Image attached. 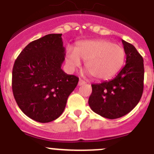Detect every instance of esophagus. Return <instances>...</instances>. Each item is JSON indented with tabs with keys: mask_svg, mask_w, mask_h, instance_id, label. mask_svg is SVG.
Masks as SVG:
<instances>
[{
	"mask_svg": "<svg viewBox=\"0 0 154 154\" xmlns=\"http://www.w3.org/2000/svg\"><path fill=\"white\" fill-rule=\"evenodd\" d=\"M85 83H86V82L84 81V80H81V79H80V80H79L78 82V85L79 86H83V85H84Z\"/></svg>",
	"mask_w": 154,
	"mask_h": 154,
	"instance_id": "esophagus-1",
	"label": "esophagus"
}]
</instances>
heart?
Returning <instances> with one entry per match:
<instances>
[{
  "mask_svg": "<svg viewBox=\"0 0 154 154\" xmlns=\"http://www.w3.org/2000/svg\"><path fill=\"white\" fill-rule=\"evenodd\" d=\"M85 61V69L96 80H107L123 68L126 52L122 46L106 40L79 43L74 50L68 49L65 62L70 70H74Z\"/></svg>",
  "mask_w": 154,
  "mask_h": 154,
  "instance_id": "heart-1",
  "label": "heart"
}]
</instances>
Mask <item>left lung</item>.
Wrapping results in <instances>:
<instances>
[{
	"label": "left lung",
	"instance_id": "obj_1",
	"mask_svg": "<svg viewBox=\"0 0 154 154\" xmlns=\"http://www.w3.org/2000/svg\"><path fill=\"white\" fill-rule=\"evenodd\" d=\"M126 65L116 77L92 84L89 105L95 113L107 119L123 117L139 102L144 89V60L132 44L122 40Z\"/></svg>",
	"mask_w": 154,
	"mask_h": 154
}]
</instances>
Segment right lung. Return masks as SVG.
Instances as JSON below:
<instances>
[{
	"label": "right lung",
	"mask_w": 154,
	"mask_h": 154,
	"mask_svg": "<svg viewBox=\"0 0 154 154\" xmlns=\"http://www.w3.org/2000/svg\"><path fill=\"white\" fill-rule=\"evenodd\" d=\"M62 34L32 41L15 61L12 89L19 108L39 123L55 120L63 113L79 78L62 69L65 48Z\"/></svg>",
	"instance_id": "right-lung-1"
}]
</instances>
